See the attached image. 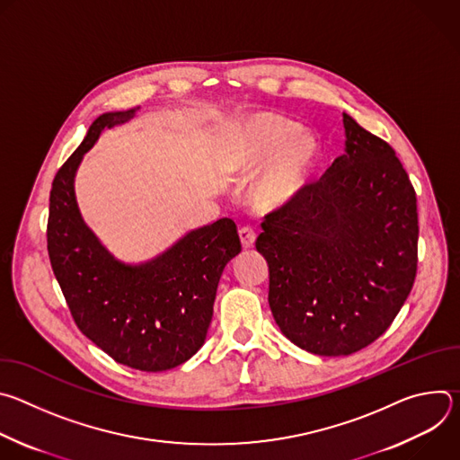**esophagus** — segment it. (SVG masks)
I'll use <instances>...</instances> for the list:
<instances>
[{"label": "esophagus", "instance_id": "1", "mask_svg": "<svg viewBox=\"0 0 460 460\" xmlns=\"http://www.w3.org/2000/svg\"><path fill=\"white\" fill-rule=\"evenodd\" d=\"M238 234H240V242H242V247H243V249H249V247H252V245H254V240H256V233H254V231H252L249 226H243V227H240Z\"/></svg>", "mask_w": 460, "mask_h": 460}]
</instances>
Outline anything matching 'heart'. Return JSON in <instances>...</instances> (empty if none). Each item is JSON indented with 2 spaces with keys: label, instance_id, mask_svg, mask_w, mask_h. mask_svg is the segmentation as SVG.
I'll use <instances>...</instances> for the list:
<instances>
[{
  "label": "heart",
  "instance_id": "b5f03b06",
  "mask_svg": "<svg viewBox=\"0 0 460 460\" xmlns=\"http://www.w3.org/2000/svg\"><path fill=\"white\" fill-rule=\"evenodd\" d=\"M282 152L252 187L254 204L264 209L286 206L304 189L313 156L311 140L284 118L256 114L242 121L226 153L227 171L254 172Z\"/></svg>",
  "mask_w": 460,
  "mask_h": 460
}]
</instances>
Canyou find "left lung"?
<instances>
[{"mask_svg": "<svg viewBox=\"0 0 460 460\" xmlns=\"http://www.w3.org/2000/svg\"><path fill=\"white\" fill-rule=\"evenodd\" d=\"M344 116L346 153L266 215L270 307L298 348L351 355L395 320L417 277V194L393 147Z\"/></svg>", "mask_w": 460, "mask_h": 460, "instance_id": "1", "label": "left lung"}]
</instances>
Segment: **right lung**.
I'll return each mask as SVG.
<instances>
[{"instance_id":"obj_1","label":"right lung","mask_w":460,"mask_h":460,"mask_svg":"<svg viewBox=\"0 0 460 460\" xmlns=\"http://www.w3.org/2000/svg\"><path fill=\"white\" fill-rule=\"evenodd\" d=\"M133 114L130 109L94 119L85 140L56 172L49 199L47 249L80 332L123 366L165 371L202 348L222 271L242 245L231 218L190 231L140 266L118 261L98 242L80 217L75 174L102 130Z\"/></svg>"}]
</instances>
